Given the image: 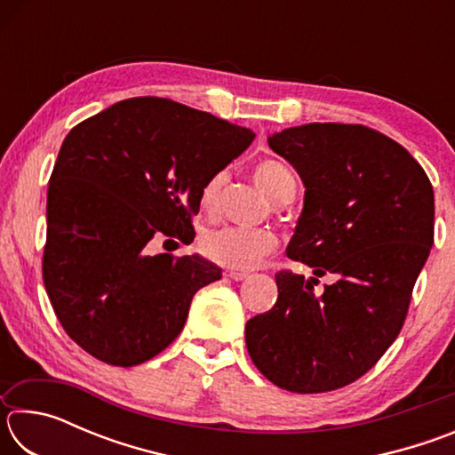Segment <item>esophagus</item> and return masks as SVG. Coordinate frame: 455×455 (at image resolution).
<instances>
[{
  "label": "esophagus",
  "instance_id": "1",
  "mask_svg": "<svg viewBox=\"0 0 455 455\" xmlns=\"http://www.w3.org/2000/svg\"><path fill=\"white\" fill-rule=\"evenodd\" d=\"M225 276H228V279H233V281H243V279H246V273H243V271H233V268H230V271H227L225 273Z\"/></svg>",
  "mask_w": 455,
  "mask_h": 455
}]
</instances>
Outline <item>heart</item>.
Here are the masks:
<instances>
[{"label":"heart","mask_w":455,"mask_h":455,"mask_svg":"<svg viewBox=\"0 0 455 455\" xmlns=\"http://www.w3.org/2000/svg\"><path fill=\"white\" fill-rule=\"evenodd\" d=\"M252 179L265 190L275 204H289L295 198L297 182L287 166L276 160H263L252 171ZM228 182V172L212 174L200 190V206L206 212L219 209L222 188ZM276 249V236L267 228L222 227L200 236V251L206 259L233 271H249L259 267Z\"/></svg>","instance_id":"1"}]
</instances>
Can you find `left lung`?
<instances>
[{"label": "left lung", "mask_w": 455, "mask_h": 455, "mask_svg": "<svg viewBox=\"0 0 455 455\" xmlns=\"http://www.w3.org/2000/svg\"><path fill=\"white\" fill-rule=\"evenodd\" d=\"M305 184L271 311L246 321L252 363L276 387L323 394L371 369L403 327L434 244V188L402 144L359 124H303L268 136ZM338 276L323 293L318 276Z\"/></svg>", "instance_id": "8db88e82"}]
</instances>
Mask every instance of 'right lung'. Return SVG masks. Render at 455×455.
Returning <instances> with one entry per match:
<instances>
[{
	"instance_id": "right-lung-1",
	"label": "right lung",
	"mask_w": 455,
	"mask_h": 455,
	"mask_svg": "<svg viewBox=\"0 0 455 455\" xmlns=\"http://www.w3.org/2000/svg\"><path fill=\"white\" fill-rule=\"evenodd\" d=\"M252 140L249 128L154 96L70 130L48 187L42 267L61 327L92 357L140 365L179 337L195 292L222 268L148 244L192 243L200 190Z\"/></svg>"
}]
</instances>
